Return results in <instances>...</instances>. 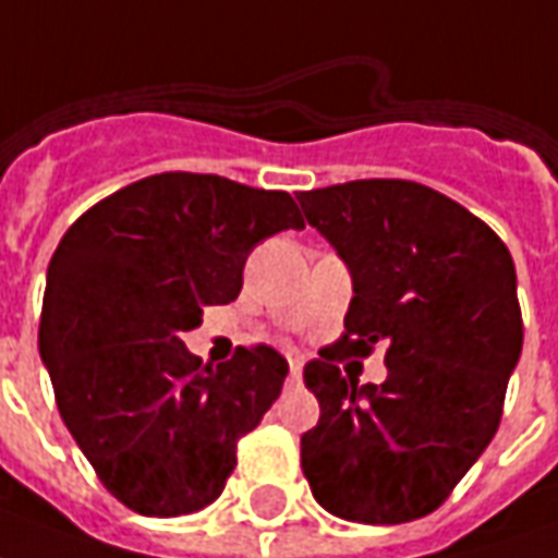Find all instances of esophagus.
<instances>
[{
    "label": "esophagus",
    "mask_w": 558,
    "mask_h": 558,
    "mask_svg": "<svg viewBox=\"0 0 558 558\" xmlns=\"http://www.w3.org/2000/svg\"><path fill=\"white\" fill-rule=\"evenodd\" d=\"M290 377L292 380H299V377H302V360H290Z\"/></svg>",
    "instance_id": "obj_1"
}]
</instances>
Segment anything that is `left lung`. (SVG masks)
<instances>
[{
    "instance_id": "8db88e82",
    "label": "left lung",
    "mask_w": 558,
    "mask_h": 558,
    "mask_svg": "<svg viewBox=\"0 0 558 558\" xmlns=\"http://www.w3.org/2000/svg\"><path fill=\"white\" fill-rule=\"evenodd\" d=\"M353 275L344 332L305 365L317 426L302 471L323 508L368 525L438 510L493 441L523 350L517 268L481 217L432 186L368 178L299 196ZM388 344L376 385L335 361Z\"/></svg>"
}]
</instances>
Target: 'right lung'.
I'll return each instance as SVG.
<instances>
[{
  "mask_svg": "<svg viewBox=\"0 0 558 558\" xmlns=\"http://www.w3.org/2000/svg\"><path fill=\"white\" fill-rule=\"evenodd\" d=\"M283 190L162 171L77 217L48 266L38 350L57 408L102 486L144 517L211 505L290 372L275 347L217 368L181 335L235 302L251 251L302 229Z\"/></svg>",
  "mask_w": 558,
  "mask_h": 558,
  "instance_id": "right-lung-1",
  "label": "right lung"
}]
</instances>
